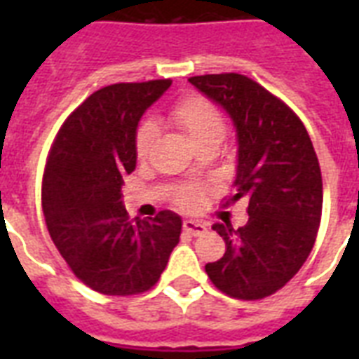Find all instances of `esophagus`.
Wrapping results in <instances>:
<instances>
[{
	"instance_id": "34e87169",
	"label": "esophagus",
	"mask_w": 359,
	"mask_h": 359,
	"mask_svg": "<svg viewBox=\"0 0 359 359\" xmlns=\"http://www.w3.org/2000/svg\"><path fill=\"white\" fill-rule=\"evenodd\" d=\"M182 227H184L186 233H190L194 236H201L207 233V225L201 224V222H196V219H186Z\"/></svg>"
}]
</instances>
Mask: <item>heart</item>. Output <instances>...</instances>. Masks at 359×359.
<instances>
[{
    "label": "heart",
    "mask_w": 359,
    "mask_h": 359,
    "mask_svg": "<svg viewBox=\"0 0 359 359\" xmlns=\"http://www.w3.org/2000/svg\"><path fill=\"white\" fill-rule=\"evenodd\" d=\"M171 119L179 128L184 130V134L188 135L191 143L214 137V135H218V137L224 135V119L218 114V109L199 97L179 100L171 109ZM154 137H156V126L152 123H141L135 130V154L140 158H145L154 143ZM201 203L203 191L194 186H186L177 194V205L186 210H194Z\"/></svg>",
    "instance_id": "obj_1"
}]
</instances>
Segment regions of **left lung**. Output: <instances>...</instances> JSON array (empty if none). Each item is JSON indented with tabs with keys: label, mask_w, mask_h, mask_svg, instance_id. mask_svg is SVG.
Wrapping results in <instances>:
<instances>
[{
	"label": "left lung",
	"mask_w": 359,
	"mask_h": 359,
	"mask_svg": "<svg viewBox=\"0 0 359 359\" xmlns=\"http://www.w3.org/2000/svg\"><path fill=\"white\" fill-rule=\"evenodd\" d=\"M190 83L233 121L236 132L235 194L248 224H214L224 257L208 262V278L238 300H261L294 278L309 257L323 214V177L306 126L257 81L242 74H205Z\"/></svg>",
	"instance_id": "left-lung-1"
}]
</instances>
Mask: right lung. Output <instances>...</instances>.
Returning a JSON list of instances; mask_svg holds the SVG:
<instances>
[{
	"instance_id": "1",
	"label": "right lung",
	"mask_w": 359,
	"mask_h": 359,
	"mask_svg": "<svg viewBox=\"0 0 359 359\" xmlns=\"http://www.w3.org/2000/svg\"><path fill=\"white\" fill-rule=\"evenodd\" d=\"M171 80L114 83L65 121L42 179V210L53 244L76 278L97 292H145L168 266L182 219L171 210L130 222L123 179L135 169L141 115Z\"/></svg>"
}]
</instances>
